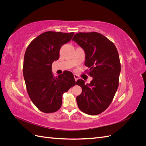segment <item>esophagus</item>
<instances>
[{
	"label": "esophagus",
	"instance_id": "34e87169",
	"mask_svg": "<svg viewBox=\"0 0 146 146\" xmlns=\"http://www.w3.org/2000/svg\"><path fill=\"white\" fill-rule=\"evenodd\" d=\"M74 78H75V80H76V81H77L78 79L79 78V77H78V76H77V74H74Z\"/></svg>",
	"mask_w": 146,
	"mask_h": 146
}]
</instances>
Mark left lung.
Wrapping results in <instances>:
<instances>
[{
    "label": "left lung",
    "instance_id": "obj_1",
    "mask_svg": "<svg viewBox=\"0 0 146 146\" xmlns=\"http://www.w3.org/2000/svg\"><path fill=\"white\" fill-rule=\"evenodd\" d=\"M72 41L77 42L85 52V64L92 77L90 84L78 79L82 93L77 97L78 107L90 115L104 111L111 104L119 86L121 63L117 48L108 38L98 32L82 33L74 35Z\"/></svg>",
    "mask_w": 146,
    "mask_h": 146
}]
</instances>
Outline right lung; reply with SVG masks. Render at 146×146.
<instances>
[{"label":"right lung","mask_w":146,"mask_h":146,"mask_svg":"<svg viewBox=\"0 0 146 146\" xmlns=\"http://www.w3.org/2000/svg\"><path fill=\"white\" fill-rule=\"evenodd\" d=\"M74 33L48 31L30 43L25 52L23 74L26 88L34 105L45 113H54L61 108L62 96L76 85L74 75L65 70L54 77L52 64L60 56V49L71 40Z\"/></svg>","instance_id":"obj_1"}]
</instances>
